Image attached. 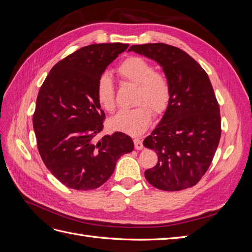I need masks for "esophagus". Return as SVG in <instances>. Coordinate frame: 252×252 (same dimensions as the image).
Wrapping results in <instances>:
<instances>
[{
  "label": "esophagus",
  "instance_id": "1",
  "mask_svg": "<svg viewBox=\"0 0 252 252\" xmlns=\"http://www.w3.org/2000/svg\"><path fill=\"white\" fill-rule=\"evenodd\" d=\"M133 142H134V147H135L136 150H142L144 148L143 143H142V141L140 139H134Z\"/></svg>",
  "mask_w": 252,
  "mask_h": 252
}]
</instances>
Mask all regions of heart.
Wrapping results in <instances>:
<instances>
[{"label": "heart", "mask_w": 252, "mask_h": 252, "mask_svg": "<svg viewBox=\"0 0 252 252\" xmlns=\"http://www.w3.org/2000/svg\"><path fill=\"white\" fill-rule=\"evenodd\" d=\"M155 66L139 57L125 60L118 68L124 81L138 87L135 93V108L122 110L110 119L112 129L130 135H140L147 130L152 120V110L163 113L168 107L171 90L165 75L155 72ZM96 98L102 107L109 112L116 108V93L111 78L103 74L96 83Z\"/></svg>", "instance_id": "obj_1"}]
</instances>
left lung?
Returning <instances> with one entry per match:
<instances>
[{
  "instance_id": "1",
  "label": "left lung",
  "mask_w": 252,
  "mask_h": 252,
  "mask_svg": "<svg viewBox=\"0 0 252 252\" xmlns=\"http://www.w3.org/2000/svg\"><path fill=\"white\" fill-rule=\"evenodd\" d=\"M128 51L161 66L171 90L163 118L143 142L158 159L145 178L165 191L192 187L207 171L220 138V108L208 75L185 51L170 45H133Z\"/></svg>"
}]
</instances>
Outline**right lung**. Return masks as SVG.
Here are the masks:
<instances>
[{"label": "right lung", "instance_id": "1", "mask_svg": "<svg viewBox=\"0 0 252 252\" xmlns=\"http://www.w3.org/2000/svg\"><path fill=\"white\" fill-rule=\"evenodd\" d=\"M128 46L93 44L74 51L52 67L39 91L32 118L37 149L47 169L67 187H100L118 159L134 148L123 132L94 140L105 118L96 83Z\"/></svg>", "mask_w": 252, "mask_h": 252}]
</instances>
